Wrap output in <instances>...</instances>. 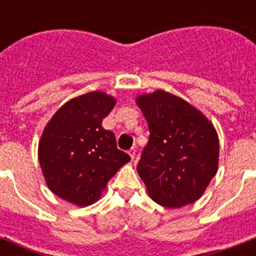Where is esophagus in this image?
I'll return each instance as SVG.
<instances>
[{"mask_svg": "<svg viewBox=\"0 0 256 256\" xmlns=\"http://www.w3.org/2000/svg\"><path fill=\"white\" fill-rule=\"evenodd\" d=\"M136 148H130V150H128V156H130V158H132V160H136Z\"/></svg>", "mask_w": 256, "mask_h": 256, "instance_id": "34e87169", "label": "esophagus"}]
</instances>
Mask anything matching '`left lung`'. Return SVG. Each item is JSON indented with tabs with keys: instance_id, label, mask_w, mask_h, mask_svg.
<instances>
[{
	"instance_id": "8db88e82",
	"label": "left lung",
	"mask_w": 256,
	"mask_h": 256,
	"mask_svg": "<svg viewBox=\"0 0 256 256\" xmlns=\"http://www.w3.org/2000/svg\"><path fill=\"white\" fill-rule=\"evenodd\" d=\"M136 104L150 132L136 164L148 196L168 208L194 203L218 171L214 124L195 106L164 90L140 94Z\"/></svg>"
}]
</instances>
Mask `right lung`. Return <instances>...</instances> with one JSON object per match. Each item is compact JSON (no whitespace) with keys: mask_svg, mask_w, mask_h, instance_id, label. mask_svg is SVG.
<instances>
[{"mask_svg":"<svg viewBox=\"0 0 256 256\" xmlns=\"http://www.w3.org/2000/svg\"><path fill=\"white\" fill-rule=\"evenodd\" d=\"M116 100L104 92L72 98L50 118L38 142V160L52 192L80 207L100 198L108 182L130 160L102 128Z\"/></svg>","mask_w":256,"mask_h":256,"instance_id":"obj_1","label":"right lung"}]
</instances>
